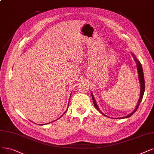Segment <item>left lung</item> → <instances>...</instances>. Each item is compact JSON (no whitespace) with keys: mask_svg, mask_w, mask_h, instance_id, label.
Segmentation results:
<instances>
[{"mask_svg":"<svg viewBox=\"0 0 154 154\" xmlns=\"http://www.w3.org/2000/svg\"><path fill=\"white\" fill-rule=\"evenodd\" d=\"M132 55H133V57L134 58V60L136 61L137 64V70H138V72L139 82H140V97L138 102V103H137V105L136 108H135V109L133 110V111L131 114H130L129 115H128V116H125V117H122V118H122V119L129 118V117L131 116L135 112L137 111V110L138 108V106H139V105H140V103L141 100H142L143 97V94H144V91H145V79H144V75H143V69H142V66H141V64L140 61H139L138 60H137V59L136 57H135V56H134V54H132ZM91 95L92 100H93L94 105L95 107V108L98 110V111H99L102 114H103V116H106L105 114H103V113L101 112V110H100V109L98 108V106H97V102H96V101H95V98H94V95H93V94H92L91 92Z\"/></svg>","mask_w":154,"mask_h":154,"instance_id":"obj_1","label":"left lung"}]
</instances>
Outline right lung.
<instances>
[{"label": "right lung", "mask_w": 154, "mask_h": 154, "mask_svg": "<svg viewBox=\"0 0 154 154\" xmlns=\"http://www.w3.org/2000/svg\"><path fill=\"white\" fill-rule=\"evenodd\" d=\"M67 110H66V112H64V113H66V111H67ZM63 115H62V116H60V118H61V117H62V116H63Z\"/></svg>", "instance_id": "obj_1"}]
</instances>
